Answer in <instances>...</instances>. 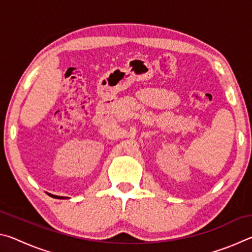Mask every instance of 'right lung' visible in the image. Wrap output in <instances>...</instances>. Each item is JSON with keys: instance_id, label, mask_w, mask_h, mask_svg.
Returning <instances> with one entry per match:
<instances>
[{"instance_id": "1", "label": "right lung", "mask_w": 252, "mask_h": 252, "mask_svg": "<svg viewBox=\"0 0 252 252\" xmlns=\"http://www.w3.org/2000/svg\"><path fill=\"white\" fill-rule=\"evenodd\" d=\"M50 197L52 198H55V199H66V197H60V195H54V194H51V193H48Z\"/></svg>"}]
</instances>
